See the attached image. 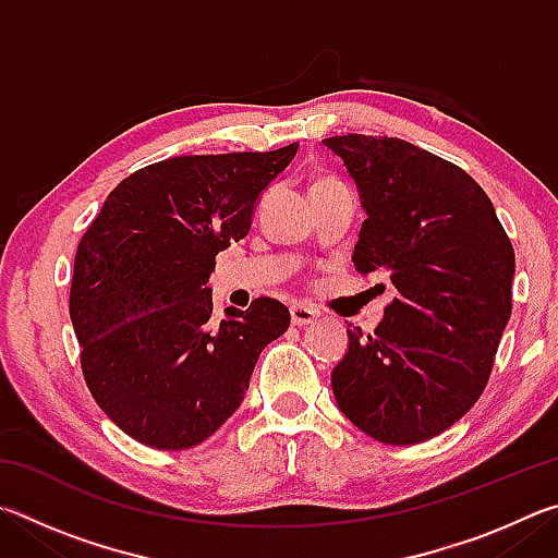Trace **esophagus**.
Segmentation results:
<instances>
[{
    "label": "esophagus",
    "mask_w": 558,
    "mask_h": 558,
    "mask_svg": "<svg viewBox=\"0 0 558 558\" xmlns=\"http://www.w3.org/2000/svg\"><path fill=\"white\" fill-rule=\"evenodd\" d=\"M317 317H319V313L313 307H305V305H292L290 307V319H292V325H295V327L313 325V323H317Z\"/></svg>",
    "instance_id": "obj_1"
}]
</instances>
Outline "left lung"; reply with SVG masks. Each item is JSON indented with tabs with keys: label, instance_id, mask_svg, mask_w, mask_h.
I'll return each instance as SVG.
<instances>
[{
	"label": "left lung",
	"instance_id": "1",
	"mask_svg": "<svg viewBox=\"0 0 558 558\" xmlns=\"http://www.w3.org/2000/svg\"><path fill=\"white\" fill-rule=\"evenodd\" d=\"M323 145L342 157L366 211L356 270L396 288L374 332L347 327L335 399L366 436L415 446L485 391L512 315V241L483 186L448 159L381 135Z\"/></svg>",
	"mask_w": 558,
	"mask_h": 558
}]
</instances>
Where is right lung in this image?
<instances>
[{"instance_id":"obj_1","label":"right lung","mask_w":558,"mask_h":558,"mask_svg":"<svg viewBox=\"0 0 558 558\" xmlns=\"http://www.w3.org/2000/svg\"><path fill=\"white\" fill-rule=\"evenodd\" d=\"M295 153L298 143L147 165L112 189L83 233L69 298L83 379L143 446L186 450L214 436L241 405L263 349L290 327L272 298L214 319L206 282Z\"/></svg>"}]
</instances>
